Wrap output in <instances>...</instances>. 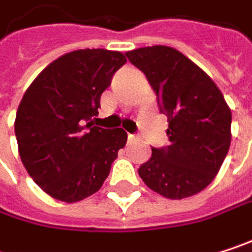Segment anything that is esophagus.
<instances>
[{"instance_id":"obj_1","label":"esophagus","mask_w":252,"mask_h":252,"mask_svg":"<svg viewBox=\"0 0 252 252\" xmlns=\"http://www.w3.org/2000/svg\"><path fill=\"white\" fill-rule=\"evenodd\" d=\"M138 137L135 135V134H128V141H135Z\"/></svg>"}]
</instances>
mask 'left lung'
Here are the masks:
<instances>
[{
	"label": "left lung",
	"instance_id": "obj_1",
	"mask_svg": "<svg viewBox=\"0 0 252 252\" xmlns=\"http://www.w3.org/2000/svg\"><path fill=\"white\" fill-rule=\"evenodd\" d=\"M126 55L146 74L169 123V146L152 149L138 175L150 189L171 200L203 191L218 175L232 138V112L222 92L175 48L155 45Z\"/></svg>",
	"mask_w": 252,
	"mask_h": 252
}]
</instances>
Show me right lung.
<instances>
[{
	"instance_id": "add662e5",
	"label": "right lung",
	"mask_w": 252,
	"mask_h": 252,
	"mask_svg": "<svg viewBox=\"0 0 252 252\" xmlns=\"http://www.w3.org/2000/svg\"><path fill=\"white\" fill-rule=\"evenodd\" d=\"M126 55L78 49L51 63L19 105L14 131L27 174L52 198L76 203L94 194L126 143L123 128L93 126L100 96Z\"/></svg>"
}]
</instances>
